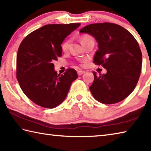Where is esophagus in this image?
Returning a JSON list of instances; mask_svg holds the SVG:
<instances>
[{
  "instance_id": "obj_1",
  "label": "esophagus",
  "mask_w": 151,
  "mask_h": 151,
  "mask_svg": "<svg viewBox=\"0 0 151 151\" xmlns=\"http://www.w3.org/2000/svg\"><path fill=\"white\" fill-rule=\"evenodd\" d=\"M84 73H85L84 70H78V71H77V74H78V75H79V76L82 75H83V74H84Z\"/></svg>"
}]
</instances>
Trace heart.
I'll use <instances>...</instances> for the list:
<instances>
[{
    "label": "heart",
    "instance_id": "b5f03b06",
    "mask_svg": "<svg viewBox=\"0 0 151 151\" xmlns=\"http://www.w3.org/2000/svg\"><path fill=\"white\" fill-rule=\"evenodd\" d=\"M92 37L90 36L89 35H83V36L81 37V42L82 43H83L85 41H86L89 39H91ZM70 40H66L65 41H64L61 44V50L63 51H67L68 48H69V45H70Z\"/></svg>",
    "mask_w": 151,
    "mask_h": 151
}]
</instances>
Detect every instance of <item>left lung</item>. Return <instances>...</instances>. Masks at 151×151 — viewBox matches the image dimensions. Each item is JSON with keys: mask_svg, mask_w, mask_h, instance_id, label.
<instances>
[{"mask_svg": "<svg viewBox=\"0 0 151 151\" xmlns=\"http://www.w3.org/2000/svg\"><path fill=\"white\" fill-rule=\"evenodd\" d=\"M81 33L93 35L98 43L93 63L102 65L106 74L93 72L90 90L96 100L104 104L121 102L135 89L141 75L142 53L131 33L114 23L92 24Z\"/></svg>", "mask_w": 151, "mask_h": 151, "instance_id": "obj_1", "label": "left lung"}]
</instances>
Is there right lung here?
I'll use <instances>...</instances> for the list:
<instances>
[{
  "instance_id": "add662e5",
  "label": "right lung",
  "mask_w": 151,
  "mask_h": 151,
  "mask_svg": "<svg viewBox=\"0 0 151 151\" xmlns=\"http://www.w3.org/2000/svg\"><path fill=\"white\" fill-rule=\"evenodd\" d=\"M80 25L47 24L30 33L21 42L16 57V78L23 92L37 105L45 108L59 106L78 78L73 68L57 75L53 63L62 56L63 40Z\"/></svg>"
}]
</instances>
